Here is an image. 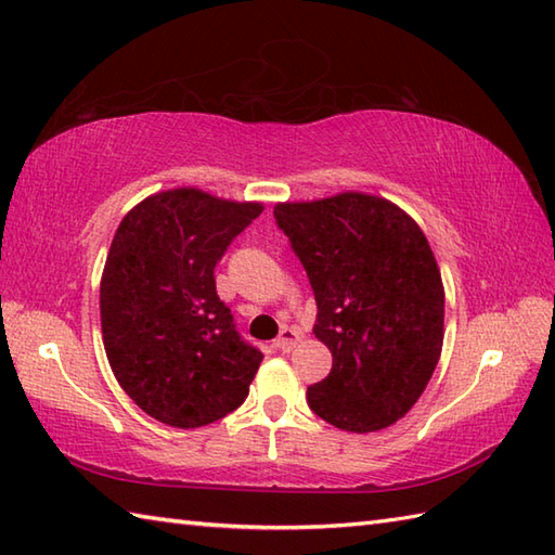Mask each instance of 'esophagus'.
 I'll return each instance as SVG.
<instances>
[{"instance_id": "obj_1", "label": "esophagus", "mask_w": 555, "mask_h": 555, "mask_svg": "<svg viewBox=\"0 0 555 555\" xmlns=\"http://www.w3.org/2000/svg\"><path fill=\"white\" fill-rule=\"evenodd\" d=\"M298 340H300V336H298V332L296 328H291V326H284L281 328V334H279V338L274 340V346L279 348V350H284V352H291L293 348L298 346Z\"/></svg>"}]
</instances>
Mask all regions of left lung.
I'll return each mask as SVG.
<instances>
[{
    "label": "left lung",
    "mask_w": 555,
    "mask_h": 555,
    "mask_svg": "<svg viewBox=\"0 0 555 555\" xmlns=\"http://www.w3.org/2000/svg\"><path fill=\"white\" fill-rule=\"evenodd\" d=\"M317 300L332 372L308 405L338 429L391 427L427 388L443 346V284L415 219L384 197L340 193L274 207Z\"/></svg>",
    "instance_id": "1"
}]
</instances>
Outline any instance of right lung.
<instances>
[{
    "label": "right lung",
    "instance_id": "obj_1",
    "mask_svg": "<svg viewBox=\"0 0 555 555\" xmlns=\"http://www.w3.org/2000/svg\"><path fill=\"white\" fill-rule=\"evenodd\" d=\"M262 209L173 188L116 229L100 284L102 340L116 382L150 417L195 429L247 398L264 356L235 332L215 267Z\"/></svg>",
    "mask_w": 555,
    "mask_h": 555
}]
</instances>
